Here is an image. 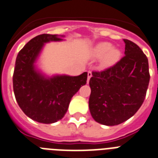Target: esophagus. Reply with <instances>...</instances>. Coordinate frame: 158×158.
Masks as SVG:
<instances>
[{
    "label": "esophagus",
    "instance_id": "esophagus-1",
    "mask_svg": "<svg viewBox=\"0 0 158 158\" xmlns=\"http://www.w3.org/2000/svg\"><path fill=\"white\" fill-rule=\"evenodd\" d=\"M91 77H92V73H91L90 71L88 72V80H87V83H89V79L91 78Z\"/></svg>",
    "mask_w": 158,
    "mask_h": 158
}]
</instances>
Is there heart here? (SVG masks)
I'll use <instances>...</instances> for the list:
<instances>
[{
    "instance_id": "1",
    "label": "heart",
    "mask_w": 158,
    "mask_h": 158,
    "mask_svg": "<svg viewBox=\"0 0 158 158\" xmlns=\"http://www.w3.org/2000/svg\"><path fill=\"white\" fill-rule=\"evenodd\" d=\"M93 56L96 58L103 57L102 60V67L108 68L114 65L119 60L120 52L116 48H113L110 43H101L94 48Z\"/></svg>"
}]
</instances>
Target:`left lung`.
<instances>
[{"label": "left lung", "mask_w": 158, "mask_h": 158, "mask_svg": "<svg viewBox=\"0 0 158 158\" xmlns=\"http://www.w3.org/2000/svg\"><path fill=\"white\" fill-rule=\"evenodd\" d=\"M123 41L124 56L103 71L93 72L89 80V111L96 122L106 126L133 116L145 98L150 79L146 56L133 42Z\"/></svg>", "instance_id": "8db88e82"}]
</instances>
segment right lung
Here are the masks:
<instances>
[{
	"label": "right lung",
	"mask_w": 158,
	"mask_h": 158,
	"mask_svg": "<svg viewBox=\"0 0 158 158\" xmlns=\"http://www.w3.org/2000/svg\"><path fill=\"white\" fill-rule=\"evenodd\" d=\"M61 40L56 35H38L18 52L15 62L13 86L17 102L27 116L39 123H53L61 119L73 96L86 84V72L76 77H48L36 69L35 63L44 44Z\"/></svg>",
	"instance_id": "obj_1"
}]
</instances>
